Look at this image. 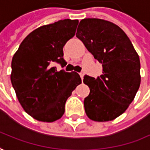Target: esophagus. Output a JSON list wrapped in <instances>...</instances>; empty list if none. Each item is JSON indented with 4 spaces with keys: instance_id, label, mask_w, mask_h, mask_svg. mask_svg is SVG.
Masks as SVG:
<instances>
[{
    "instance_id": "esophagus-1",
    "label": "esophagus",
    "mask_w": 150,
    "mask_h": 150,
    "mask_svg": "<svg viewBox=\"0 0 150 150\" xmlns=\"http://www.w3.org/2000/svg\"><path fill=\"white\" fill-rule=\"evenodd\" d=\"M80 78H81V80H83V78H84V75H85V73H84V72H80Z\"/></svg>"
}]
</instances>
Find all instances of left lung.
<instances>
[{"mask_svg": "<svg viewBox=\"0 0 150 150\" xmlns=\"http://www.w3.org/2000/svg\"><path fill=\"white\" fill-rule=\"evenodd\" d=\"M76 37L103 67L97 79L84 76L91 91L84 101L85 113L94 121L113 120L126 110L139 88V54L120 27L102 19L81 20Z\"/></svg>", "mask_w": 150, "mask_h": 150, "instance_id": "left-lung-1", "label": "left lung"}]
</instances>
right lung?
Masks as SVG:
<instances>
[{"label":"right lung","instance_id":"right-lung-1","mask_svg":"<svg viewBox=\"0 0 150 150\" xmlns=\"http://www.w3.org/2000/svg\"><path fill=\"white\" fill-rule=\"evenodd\" d=\"M78 20H60L35 29L23 40L11 61V80L24 110L34 119L54 122L65 113L67 99L81 79L75 71H57L65 66L63 47L75 34Z\"/></svg>","mask_w":150,"mask_h":150}]
</instances>
